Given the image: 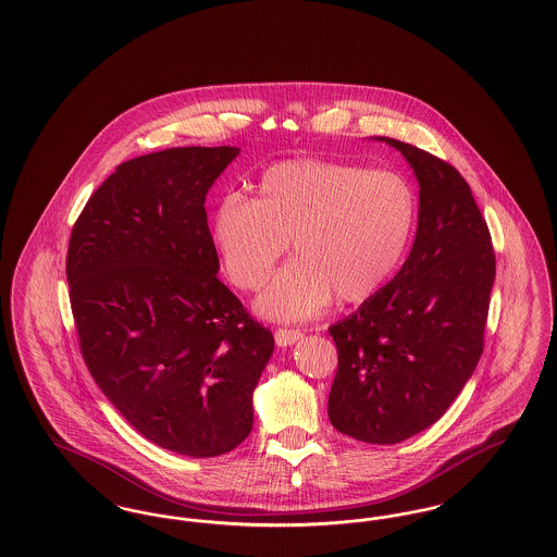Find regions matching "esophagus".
Instances as JSON below:
<instances>
[{"mask_svg": "<svg viewBox=\"0 0 557 557\" xmlns=\"http://www.w3.org/2000/svg\"><path fill=\"white\" fill-rule=\"evenodd\" d=\"M300 338H302V332H300V330H288V327L275 330V343H277V346H282V348L298 343Z\"/></svg>", "mask_w": 557, "mask_h": 557, "instance_id": "esophagus-1", "label": "esophagus"}]
</instances>
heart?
Wrapping results in <instances>:
<instances>
[{
    "instance_id": "1",
    "label": "heart",
    "mask_w": 557,
    "mask_h": 557,
    "mask_svg": "<svg viewBox=\"0 0 557 557\" xmlns=\"http://www.w3.org/2000/svg\"><path fill=\"white\" fill-rule=\"evenodd\" d=\"M418 221V194L397 171L341 160L275 162L252 198H223L211 239L239 290L261 288L292 242L294 259L255 302L273 321L315 318L338 296L363 302L397 271Z\"/></svg>"
}]
</instances>
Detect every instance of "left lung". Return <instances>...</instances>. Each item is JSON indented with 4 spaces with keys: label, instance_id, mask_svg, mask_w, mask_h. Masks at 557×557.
Returning <instances> with one entry per match:
<instances>
[{
    "label": "left lung",
    "instance_id": "left-lung-1",
    "mask_svg": "<svg viewBox=\"0 0 557 557\" xmlns=\"http://www.w3.org/2000/svg\"><path fill=\"white\" fill-rule=\"evenodd\" d=\"M420 184L418 232L397 275L334 323L338 371L332 425L371 445H395L441 420L476 370L495 252L468 182L449 162L377 137Z\"/></svg>",
    "mask_w": 557,
    "mask_h": 557
}]
</instances>
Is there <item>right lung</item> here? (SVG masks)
I'll return each mask as SVG.
<instances>
[{"mask_svg": "<svg viewBox=\"0 0 557 557\" xmlns=\"http://www.w3.org/2000/svg\"><path fill=\"white\" fill-rule=\"evenodd\" d=\"M239 148H169L127 160L79 214L66 255L87 370L162 449L214 457L252 430L273 334L219 273L205 200Z\"/></svg>", "mask_w": 557, "mask_h": 557, "instance_id": "obj_1", "label": "right lung"}]
</instances>
